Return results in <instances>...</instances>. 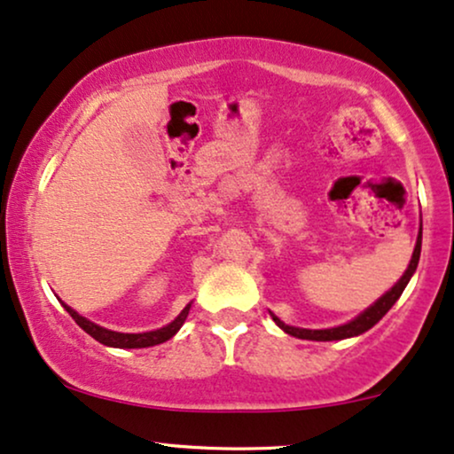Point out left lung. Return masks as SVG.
Returning <instances> with one entry per match:
<instances>
[{
    "label": "left lung",
    "mask_w": 454,
    "mask_h": 454,
    "mask_svg": "<svg viewBox=\"0 0 454 454\" xmlns=\"http://www.w3.org/2000/svg\"><path fill=\"white\" fill-rule=\"evenodd\" d=\"M421 238H423V231L419 229V236H417V244H415V250H412V259L408 262L404 276H402L398 282L391 286L387 293L383 296H379L374 303L368 307V309H364L360 316L354 317V320H349L347 324H340V326H334V328H322V330H311V328H299V326H288V324H284L276 313H271L273 322L278 324L279 328L284 330V333L290 334V337H296V339H307V340H340V339H351V337H357V334L366 333V330H371L374 324H377L381 317L387 313L391 307H394L395 301L400 299V294L404 293L406 284L411 282L412 273L417 271V265H419V256H421Z\"/></svg>",
    "instance_id": "8db88e82"
}]
</instances>
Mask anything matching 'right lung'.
Masks as SVG:
<instances>
[{
	"instance_id": "add662e5",
	"label": "right lung",
	"mask_w": 454,
	"mask_h": 454,
	"mask_svg": "<svg viewBox=\"0 0 454 454\" xmlns=\"http://www.w3.org/2000/svg\"><path fill=\"white\" fill-rule=\"evenodd\" d=\"M63 307L67 309V313L73 317V320L77 322V326H80L82 330H86V333L90 334L92 339H97L98 343H103L107 347H117V349H143V347H153V345L166 343L168 339L175 337L178 330H181L184 320H187L189 309H192V303L184 307V309L178 313L175 320H172L170 324H166L164 328L149 330V333H115V330L103 328V326H98V324L88 320V317L80 316V313H77L75 309H71L67 303H63Z\"/></svg>"
}]
</instances>
